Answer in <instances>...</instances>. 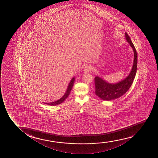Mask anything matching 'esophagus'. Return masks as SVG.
I'll return each instance as SVG.
<instances>
[{"label":"esophagus","instance_id":"esophagus-1","mask_svg":"<svg viewBox=\"0 0 158 158\" xmlns=\"http://www.w3.org/2000/svg\"><path fill=\"white\" fill-rule=\"evenodd\" d=\"M91 69H92V67L89 66H85L84 67V71L85 73H89V72L91 71Z\"/></svg>","mask_w":158,"mask_h":158}]
</instances>
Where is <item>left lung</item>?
<instances>
[{
    "label": "left lung",
    "mask_w": 158,
    "mask_h": 158,
    "mask_svg": "<svg viewBox=\"0 0 158 158\" xmlns=\"http://www.w3.org/2000/svg\"><path fill=\"white\" fill-rule=\"evenodd\" d=\"M125 37L126 40L132 47L134 52V61L131 71L125 79L115 84L107 82L98 76L95 77L94 78L95 94L104 100H112L123 95L130 89L136 75L138 63L137 53L132 40L127 33H125Z\"/></svg>",
    "instance_id": "obj_1"
}]
</instances>
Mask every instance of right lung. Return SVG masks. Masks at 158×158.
Wrapping results in <instances>:
<instances>
[{"instance_id": "add662e5", "label": "right lung", "mask_w": 158, "mask_h": 158, "mask_svg": "<svg viewBox=\"0 0 158 158\" xmlns=\"http://www.w3.org/2000/svg\"><path fill=\"white\" fill-rule=\"evenodd\" d=\"M74 80H75V78H73L72 79L71 81L69 82V86L67 87V90L66 93H65V94L63 95V97L61 98L60 99H59L58 100H56V102H50V103H45V104H47L48 105H51V106H56V105H58L59 104L62 103L63 102L65 101V99L68 97V96L69 95L70 92L71 91L73 87V86L74 82Z\"/></svg>"}]
</instances>
